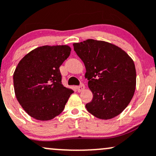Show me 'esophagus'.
<instances>
[{
  "mask_svg": "<svg viewBox=\"0 0 156 156\" xmlns=\"http://www.w3.org/2000/svg\"><path fill=\"white\" fill-rule=\"evenodd\" d=\"M84 88H85V87H84V84H81V85H79V86H78V87H77V90H78V92H81V91L84 90Z\"/></svg>",
  "mask_w": 156,
  "mask_h": 156,
  "instance_id": "34e87169",
  "label": "esophagus"
}]
</instances>
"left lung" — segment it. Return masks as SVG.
I'll list each match as a JSON object with an SVG mask.
<instances>
[{
	"label": "left lung",
	"instance_id": "left-lung-1",
	"mask_svg": "<svg viewBox=\"0 0 156 156\" xmlns=\"http://www.w3.org/2000/svg\"><path fill=\"white\" fill-rule=\"evenodd\" d=\"M74 50L86 68L85 78L93 93L85 107L103 120L119 115L128 106L136 89V69L122 48L103 41L87 39L74 43Z\"/></svg>",
	"mask_w": 156,
	"mask_h": 156
}]
</instances>
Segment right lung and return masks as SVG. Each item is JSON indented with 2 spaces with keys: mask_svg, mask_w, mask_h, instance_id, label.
<instances>
[{
  "mask_svg": "<svg viewBox=\"0 0 156 156\" xmlns=\"http://www.w3.org/2000/svg\"><path fill=\"white\" fill-rule=\"evenodd\" d=\"M68 45L39 47L26 54L13 73L17 100L34 119L49 121L59 115L74 91L62 84L59 67L69 57Z\"/></svg>",
  "mask_w": 156,
  "mask_h": 156,
  "instance_id": "1",
  "label": "right lung"
}]
</instances>
